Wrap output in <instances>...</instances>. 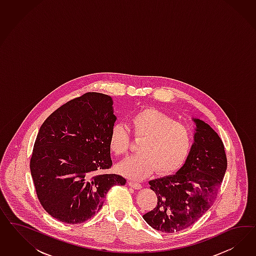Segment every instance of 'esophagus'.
Listing matches in <instances>:
<instances>
[{
    "mask_svg": "<svg viewBox=\"0 0 256 256\" xmlns=\"http://www.w3.org/2000/svg\"><path fill=\"white\" fill-rule=\"evenodd\" d=\"M128 185H130V186H132L133 188H135V190H140V188H142V185L139 184V183H137V182L130 181V182H128Z\"/></svg>",
    "mask_w": 256,
    "mask_h": 256,
    "instance_id": "esophagus-1",
    "label": "esophagus"
}]
</instances>
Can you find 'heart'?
<instances>
[{"label": "heart", "mask_w": 256, "mask_h": 256, "mask_svg": "<svg viewBox=\"0 0 256 256\" xmlns=\"http://www.w3.org/2000/svg\"><path fill=\"white\" fill-rule=\"evenodd\" d=\"M130 128L140 142V153L118 163L117 170L132 179H142L153 170L170 174L185 163L194 146L192 130L155 108H146L130 118ZM130 136L122 124H114L108 146L116 155L126 154Z\"/></svg>", "instance_id": "b5f03b06"}]
</instances>
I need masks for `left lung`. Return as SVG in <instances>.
Wrapping results in <instances>:
<instances>
[{
  "label": "left lung",
  "mask_w": 256,
  "mask_h": 256,
  "mask_svg": "<svg viewBox=\"0 0 256 256\" xmlns=\"http://www.w3.org/2000/svg\"><path fill=\"white\" fill-rule=\"evenodd\" d=\"M194 146L174 174L149 181L156 206L144 220L155 230L178 232L194 224L212 206L227 169L222 140L210 124L192 118Z\"/></svg>",
  "instance_id": "obj_1"
}]
</instances>
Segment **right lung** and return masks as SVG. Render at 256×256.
Here are the masks:
<instances>
[{
    "instance_id": "1",
    "label": "right lung",
    "mask_w": 256,
    "mask_h": 256,
    "mask_svg": "<svg viewBox=\"0 0 256 256\" xmlns=\"http://www.w3.org/2000/svg\"><path fill=\"white\" fill-rule=\"evenodd\" d=\"M114 101L86 93L66 102L39 130L30 163L44 210L56 220L82 224L100 210L108 190L126 180L104 174L110 168V133L116 121Z\"/></svg>"
}]
</instances>
